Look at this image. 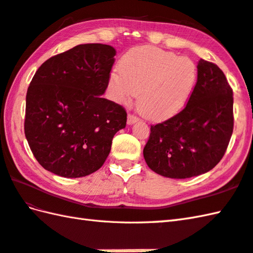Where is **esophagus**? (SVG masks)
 Instances as JSON below:
<instances>
[{
  "label": "esophagus",
  "instance_id": "1",
  "mask_svg": "<svg viewBox=\"0 0 253 253\" xmlns=\"http://www.w3.org/2000/svg\"><path fill=\"white\" fill-rule=\"evenodd\" d=\"M136 122H138V117L132 115V114H128V117H127V124L128 125H132V124H135Z\"/></svg>",
  "mask_w": 253,
  "mask_h": 253
}]
</instances>
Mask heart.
Masks as SVG:
<instances>
[{
    "label": "heart",
    "instance_id": "obj_1",
    "mask_svg": "<svg viewBox=\"0 0 253 253\" xmlns=\"http://www.w3.org/2000/svg\"><path fill=\"white\" fill-rule=\"evenodd\" d=\"M196 64L188 57L154 46L128 51L109 78L111 96L118 103L138 104L152 120H165L184 109L197 83Z\"/></svg>",
    "mask_w": 253,
    "mask_h": 253
}]
</instances>
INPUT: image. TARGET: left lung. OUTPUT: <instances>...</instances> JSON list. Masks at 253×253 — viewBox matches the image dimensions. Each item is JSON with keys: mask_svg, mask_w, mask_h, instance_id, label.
<instances>
[{"mask_svg": "<svg viewBox=\"0 0 253 253\" xmlns=\"http://www.w3.org/2000/svg\"><path fill=\"white\" fill-rule=\"evenodd\" d=\"M198 78L185 109L151 126L143 149L148 166L169 178L211 170L224 157L233 133V89L219 67L198 63Z\"/></svg>", "mask_w": 253, "mask_h": 253, "instance_id": "8db88e82", "label": "left lung"}]
</instances>
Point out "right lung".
<instances>
[{
    "instance_id": "right-lung-1",
    "label": "right lung",
    "mask_w": 253,
    "mask_h": 253,
    "mask_svg": "<svg viewBox=\"0 0 253 253\" xmlns=\"http://www.w3.org/2000/svg\"><path fill=\"white\" fill-rule=\"evenodd\" d=\"M115 55L111 45L79 44L38 68L26 95L25 135L46 170L77 178L104 164L127 121L122 105L101 96Z\"/></svg>"
}]
</instances>
